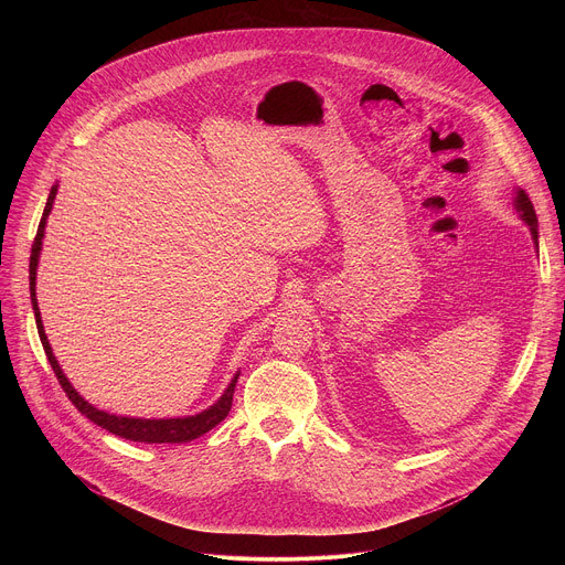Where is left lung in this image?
<instances>
[{"mask_svg": "<svg viewBox=\"0 0 565 565\" xmlns=\"http://www.w3.org/2000/svg\"><path fill=\"white\" fill-rule=\"evenodd\" d=\"M516 210L521 212V218L530 225V232H532V236H534V244H536V248H539V232H536V227H539V221H536V212H534V205H532V201H530V196L525 194V190H519L516 192Z\"/></svg>", "mask_w": 565, "mask_h": 565, "instance_id": "1", "label": "left lung"}]
</instances>
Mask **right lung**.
I'll use <instances>...</instances> for the list:
<instances>
[{
    "mask_svg": "<svg viewBox=\"0 0 565 565\" xmlns=\"http://www.w3.org/2000/svg\"><path fill=\"white\" fill-rule=\"evenodd\" d=\"M57 194V185L51 188V194L46 199V207H44V214H42V221L38 225V234H35V241H33V248H31V264H29V281H31V303H33V312H35V324H38V333H40V340H42V347H44V353L51 362V369L60 382V386L64 388V393L68 395V399L75 405V409L87 416L92 423H96L98 427L120 436V438H127V440H134V443H190L203 434H207L210 429H214L221 420H225V416L230 414V407H232V395H234V386H236V377L230 382V386L225 388V393L218 397V402L214 407L205 409L203 414H196V416H190V418H168V420H142V418H122V416H114V414H107V412H100L96 407H92L89 402L85 397H79L77 391L71 386V382L64 377L53 351H51V344L46 340V333H44V327H42V317H40V308H38V299H35V270H38V259H40V250H42V236H44V225H46V216L53 207V199Z\"/></svg>",
    "mask_w": 565,
    "mask_h": 565,
    "instance_id": "right-lung-1",
    "label": "right lung"
}]
</instances>
